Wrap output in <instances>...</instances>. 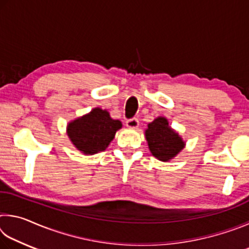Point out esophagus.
<instances>
[{"label": "esophagus", "mask_w": 249, "mask_h": 249, "mask_svg": "<svg viewBox=\"0 0 249 249\" xmlns=\"http://www.w3.org/2000/svg\"><path fill=\"white\" fill-rule=\"evenodd\" d=\"M138 124H140V122L136 119V117H133V119H129L126 121V126L130 128H136L138 127Z\"/></svg>", "instance_id": "1"}]
</instances>
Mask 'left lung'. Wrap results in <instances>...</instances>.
Returning <instances> with one entry per match:
<instances>
[{"instance_id": "8db88e82", "label": "left lung", "mask_w": 249, "mask_h": 249, "mask_svg": "<svg viewBox=\"0 0 249 249\" xmlns=\"http://www.w3.org/2000/svg\"><path fill=\"white\" fill-rule=\"evenodd\" d=\"M145 134L151 154L162 161L174 158L184 146L179 135L169 127L165 117H158L151 122Z\"/></svg>"}]
</instances>
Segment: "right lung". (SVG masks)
Wrapping results in <instances>:
<instances>
[{"mask_svg": "<svg viewBox=\"0 0 249 249\" xmlns=\"http://www.w3.org/2000/svg\"><path fill=\"white\" fill-rule=\"evenodd\" d=\"M122 123L99 107L68 125V136L79 150L92 155L107 149Z\"/></svg>", "mask_w": 249, "mask_h": 249, "instance_id": "right-lung-1", "label": "right lung"}]
</instances>
